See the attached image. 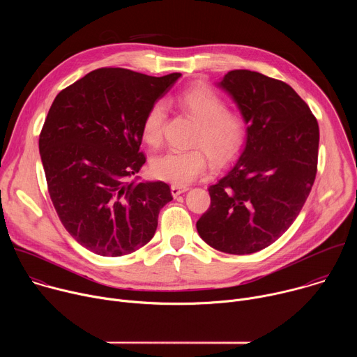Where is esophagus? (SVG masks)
Returning <instances> with one entry per match:
<instances>
[{"mask_svg": "<svg viewBox=\"0 0 357 357\" xmlns=\"http://www.w3.org/2000/svg\"><path fill=\"white\" fill-rule=\"evenodd\" d=\"M186 190H188L186 186H179V185H172V186H171V193H172L174 197L179 196L181 193H183V192H186Z\"/></svg>", "mask_w": 357, "mask_h": 357, "instance_id": "34e87169", "label": "esophagus"}]
</instances>
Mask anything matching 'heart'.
Instances as JSON below:
<instances>
[{"label": "heart", "mask_w": 357, "mask_h": 357, "mask_svg": "<svg viewBox=\"0 0 357 357\" xmlns=\"http://www.w3.org/2000/svg\"><path fill=\"white\" fill-rule=\"evenodd\" d=\"M176 106L196 121L192 145L186 151H167L151 161V172L155 178L174 185H186L195 181L206 169V155L215 165H226L236 160L241 152L247 126L244 119L229 112L227 101L212 87L195 84L181 91L175 100ZM168 109L165 101L157 100L146 110L142 124V141L157 146L162 139Z\"/></svg>", "instance_id": "heart-1"}]
</instances>
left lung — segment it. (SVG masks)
Returning a JSON list of instances; mask_svg holds the SVG:
<instances>
[{
	"label": "left lung",
	"instance_id": "8db88e82",
	"mask_svg": "<svg viewBox=\"0 0 357 357\" xmlns=\"http://www.w3.org/2000/svg\"><path fill=\"white\" fill-rule=\"evenodd\" d=\"M247 124L237 162L209 186L211 206L196 222L203 241L229 254H251L288 230L318 171L319 127L287 83L245 69L219 83Z\"/></svg>",
	"mask_w": 357,
	"mask_h": 357
}]
</instances>
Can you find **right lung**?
I'll return each instance as SVG.
<instances>
[{
	"mask_svg": "<svg viewBox=\"0 0 357 357\" xmlns=\"http://www.w3.org/2000/svg\"><path fill=\"white\" fill-rule=\"evenodd\" d=\"M179 76L100 68L63 89L49 109L39 134L49 196L69 234L98 256L145 245L172 200L168 183L134 176L146 161L142 119Z\"/></svg>",
	"mask_w": 357,
	"mask_h": 357,
	"instance_id": "add662e5",
	"label": "right lung"
}]
</instances>
